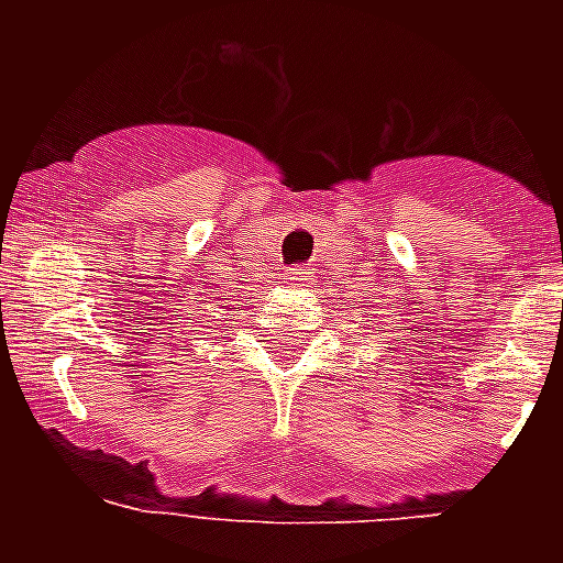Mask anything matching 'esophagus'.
I'll list each match as a JSON object with an SVG mask.
<instances>
[{
    "mask_svg": "<svg viewBox=\"0 0 563 563\" xmlns=\"http://www.w3.org/2000/svg\"><path fill=\"white\" fill-rule=\"evenodd\" d=\"M287 278H290V285H298V282H301V285H307V282H310V273L301 271V267H290Z\"/></svg>",
    "mask_w": 563,
    "mask_h": 563,
    "instance_id": "34e87169",
    "label": "esophagus"
}]
</instances>
